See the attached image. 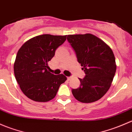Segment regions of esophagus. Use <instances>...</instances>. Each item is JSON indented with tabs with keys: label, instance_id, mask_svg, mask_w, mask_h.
Listing matches in <instances>:
<instances>
[{
	"label": "esophagus",
	"instance_id": "obj_1",
	"mask_svg": "<svg viewBox=\"0 0 132 132\" xmlns=\"http://www.w3.org/2000/svg\"><path fill=\"white\" fill-rule=\"evenodd\" d=\"M72 79V77H67V79L68 81H69V80H70Z\"/></svg>",
	"mask_w": 132,
	"mask_h": 132
}]
</instances>
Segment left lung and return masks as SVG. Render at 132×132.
Here are the masks:
<instances>
[{"label":"left lung","mask_w":132,"mask_h":132,"mask_svg":"<svg viewBox=\"0 0 132 132\" xmlns=\"http://www.w3.org/2000/svg\"><path fill=\"white\" fill-rule=\"evenodd\" d=\"M85 77L80 87L72 91L76 100L92 103L101 98L111 87L116 70L114 55L102 39L91 34L68 35Z\"/></svg>","instance_id":"left-lung-1"}]
</instances>
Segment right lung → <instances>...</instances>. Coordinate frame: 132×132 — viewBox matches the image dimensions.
<instances>
[{
    "instance_id": "right-lung-1",
    "label": "right lung",
    "mask_w": 132,
    "mask_h": 132,
    "mask_svg": "<svg viewBox=\"0 0 132 132\" xmlns=\"http://www.w3.org/2000/svg\"><path fill=\"white\" fill-rule=\"evenodd\" d=\"M66 39L67 36L40 35L27 40L18 50L14 63V76L28 98L40 102L50 101L67 80L63 74L54 75L47 70V62Z\"/></svg>"
}]
</instances>
